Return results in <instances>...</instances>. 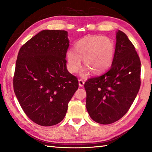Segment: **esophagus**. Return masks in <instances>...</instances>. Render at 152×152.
I'll use <instances>...</instances> for the list:
<instances>
[{
  "instance_id": "esophagus-1",
  "label": "esophagus",
  "mask_w": 152,
  "mask_h": 152,
  "mask_svg": "<svg viewBox=\"0 0 152 152\" xmlns=\"http://www.w3.org/2000/svg\"><path fill=\"white\" fill-rule=\"evenodd\" d=\"M78 82H79V86L80 87H82L84 86V81L82 79H79L78 80Z\"/></svg>"
}]
</instances>
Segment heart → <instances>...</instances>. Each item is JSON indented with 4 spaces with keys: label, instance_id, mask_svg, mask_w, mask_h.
Segmentation results:
<instances>
[{
    "label": "heart",
    "instance_id": "obj_1",
    "mask_svg": "<svg viewBox=\"0 0 152 152\" xmlns=\"http://www.w3.org/2000/svg\"><path fill=\"white\" fill-rule=\"evenodd\" d=\"M115 49L114 42L109 37L87 36L75 43L74 50L67 51V68L71 73L77 72L83 59L87 68L82 71V76H86L89 70L95 74H101L111 66Z\"/></svg>",
    "mask_w": 152,
    "mask_h": 152
}]
</instances>
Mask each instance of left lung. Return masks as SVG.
I'll return each instance as SVG.
<instances>
[{
    "label": "left lung",
    "instance_id": "1",
    "mask_svg": "<svg viewBox=\"0 0 152 152\" xmlns=\"http://www.w3.org/2000/svg\"><path fill=\"white\" fill-rule=\"evenodd\" d=\"M116 38L110 70L84 84L87 111L100 124H110L124 116L141 85V61L134 45L121 31H118Z\"/></svg>",
    "mask_w": 152,
    "mask_h": 152
}]
</instances>
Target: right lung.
Returning a JSON list of instances; mask_svg holds the SVG:
<instances>
[{
  "instance_id": "add662e5",
  "label": "right lung",
  "mask_w": 152,
  "mask_h": 152,
  "mask_svg": "<svg viewBox=\"0 0 152 152\" xmlns=\"http://www.w3.org/2000/svg\"><path fill=\"white\" fill-rule=\"evenodd\" d=\"M67 31L43 30L18 53L13 89L20 107L37 124L51 126L64 119L78 80L66 68Z\"/></svg>"
}]
</instances>
